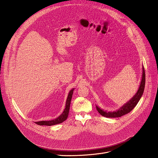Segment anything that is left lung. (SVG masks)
Wrapping results in <instances>:
<instances>
[{
	"instance_id": "obj_1",
	"label": "left lung",
	"mask_w": 158,
	"mask_h": 158,
	"mask_svg": "<svg viewBox=\"0 0 158 158\" xmlns=\"http://www.w3.org/2000/svg\"><path fill=\"white\" fill-rule=\"evenodd\" d=\"M145 81H146V75H145V70L144 68L143 67V73H142V81L140 85L139 89H138L137 93L135 94L130 101L128 102L127 103H125L124 106L118 111L114 112H106L103 111L102 109L96 106V109L98 111L102 114V116L108 117V118H116V117H120L124 114H126L128 113H130L132 110L135 107V106L137 105V103L139 102L140 99L142 95L143 94L144 90L145 87Z\"/></svg>"
}]
</instances>
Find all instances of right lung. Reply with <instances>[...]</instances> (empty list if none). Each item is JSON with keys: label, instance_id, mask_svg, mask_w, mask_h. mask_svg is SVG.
Segmentation results:
<instances>
[{"label": "right lung", "instance_id": "add662e5", "mask_svg": "<svg viewBox=\"0 0 158 158\" xmlns=\"http://www.w3.org/2000/svg\"><path fill=\"white\" fill-rule=\"evenodd\" d=\"M73 91L74 89H71L70 91V92L69 94L67 99H66V107L64 110L63 113H62L60 115L57 117L56 118L54 119V120H51L49 121H39V122H35V123L38 125H46V126H52V125H57V124H59L64 122L66 121V119L67 118L68 115H69V109H70V102L72 99V97H73Z\"/></svg>", "mask_w": 158, "mask_h": 158}]
</instances>
